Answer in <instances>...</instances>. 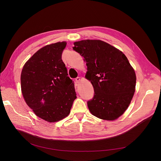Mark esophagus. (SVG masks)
I'll use <instances>...</instances> for the list:
<instances>
[{
	"label": "esophagus",
	"mask_w": 161,
	"mask_h": 161,
	"mask_svg": "<svg viewBox=\"0 0 161 161\" xmlns=\"http://www.w3.org/2000/svg\"><path fill=\"white\" fill-rule=\"evenodd\" d=\"M75 80H76V82L77 83H80V81H81V78H80V77H77V78L75 79Z\"/></svg>",
	"instance_id": "1"
}]
</instances>
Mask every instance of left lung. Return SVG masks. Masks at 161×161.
Here are the masks:
<instances>
[{
  "label": "left lung",
  "mask_w": 161,
  "mask_h": 161,
  "mask_svg": "<svg viewBox=\"0 0 161 161\" xmlns=\"http://www.w3.org/2000/svg\"><path fill=\"white\" fill-rule=\"evenodd\" d=\"M73 49L86 62L85 78L91 81L94 96L87 102L91 113L97 118L114 121L130 105L136 91V75L122 51L100 40L74 43Z\"/></svg>",
  "instance_id": "left-lung-1"
}]
</instances>
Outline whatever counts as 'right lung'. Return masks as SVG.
Wrapping results in <instances>:
<instances>
[{"instance_id":"add662e5","label":"right lung","mask_w":161,"mask_h":161,"mask_svg":"<svg viewBox=\"0 0 161 161\" xmlns=\"http://www.w3.org/2000/svg\"><path fill=\"white\" fill-rule=\"evenodd\" d=\"M66 45V42H58L40 49L21 72V91L26 104L49 123L68 116L76 98L74 83L62 60Z\"/></svg>"}]
</instances>
